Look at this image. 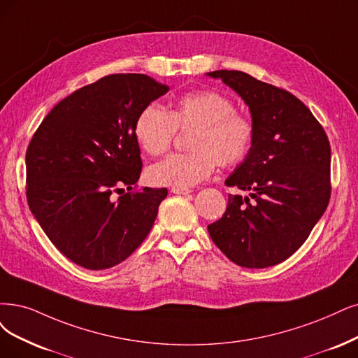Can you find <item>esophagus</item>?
Returning <instances> with one entry per match:
<instances>
[{
    "instance_id": "1",
    "label": "esophagus",
    "mask_w": 358,
    "mask_h": 358,
    "mask_svg": "<svg viewBox=\"0 0 358 358\" xmlns=\"http://www.w3.org/2000/svg\"><path fill=\"white\" fill-rule=\"evenodd\" d=\"M192 190L186 187H171V193L174 194H189Z\"/></svg>"
}]
</instances>
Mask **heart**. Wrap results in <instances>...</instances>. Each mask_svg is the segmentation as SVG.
<instances>
[{
    "mask_svg": "<svg viewBox=\"0 0 358 358\" xmlns=\"http://www.w3.org/2000/svg\"><path fill=\"white\" fill-rule=\"evenodd\" d=\"M177 131L189 132L186 155H171L152 165L149 180L157 186L192 187L215 169L241 164L252 149L255 128L250 119L236 112L229 97L213 90L182 94L168 112L149 104L138 113L134 134L140 148L150 156L169 150Z\"/></svg>",
    "mask_w": 358,
    "mask_h": 358,
    "instance_id": "obj_1",
    "label": "heart"
}]
</instances>
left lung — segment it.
I'll return each mask as SVG.
<instances>
[{"mask_svg": "<svg viewBox=\"0 0 358 358\" xmlns=\"http://www.w3.org/2000/svg\"><path fill=\"white\" fill-rule=\"evenodd\" d=\"M221 79L249 106L255 138L243 162L226 180L224 215L208 226L230 261L266 268L295 254L330 199V144L310 109L289 91L241 71L206 73Z\"/></svg>", "mask_w": 358, "mask_h": 358, "instance_id": "left-lung-1", "label": "left lung"}]
</instances>
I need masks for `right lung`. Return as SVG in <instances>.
Returning <instances> with one entry per match:
<instances>
[{
    "instance_id": "right-lung-1",
    "label": "right lung",
    "mask_w": 358,
    "mask_h": 358,
    "mask_svg": "<svg viewBox=\"0 0 358 358\" xmlns=\"http://www.w3.org/2000/svg\"><path fill=\"white\" fill-rule=\"evenodd\" d=\"M169 87L115 73L76 90L44 117L26 150V197L51 243L78 266L125 261L152 230L168 190H131L141 174L134 125Z\"/></svg>"
}]
</instances>
